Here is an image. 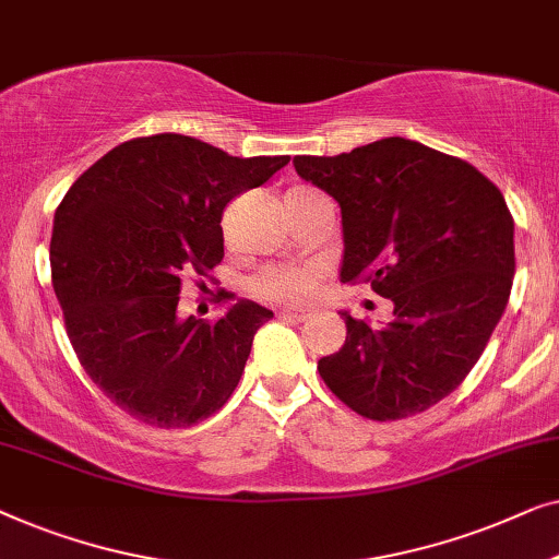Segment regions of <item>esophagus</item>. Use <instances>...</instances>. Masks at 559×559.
Segmentation results:
<instances>
[{
    "mask_svg": "<svg viewBox=\"0 0 559 559\" xmlns=\"http://www.w3.org/2000/svg\"><path fill=\"white\" fill-rule=\"evenodd\" d=\"M281 317L283 319H290V321H306V319H309V311H304V309H283Z\"/></svg>",
    "mask_w": 559,
    "mask_h": 559,
    "instance_id": "obj_1",
    "label": "esophagus"
}]
</instances>
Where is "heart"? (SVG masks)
<instances>
[{
	"label": "heart",
	"mask_w": 559,
	"mask_h": 559,
	"mask_svg": "<svg viewBox=\"0 0 559 559\" xmlns=\"http://www.w3.org/2000/svg\"><path fill=\"white\" fill-rule=\"evenodd\" d=\"M298 192L301 190L288 194ZM313 286H317V271L306 269V265H269L250 278V290L255 296L276 304L306 301L313 294Z\"/></svg>",
	"instance_id": "heart-1"
}]
</instances>
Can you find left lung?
Returning a JSON list of instances; mask_svg holds the SVG:
<instances>
[{"mask_svg": "<svg viewBox=\"0 0 559 559\" xmlns=\"http://www.w3.org/2000/svg\"><path fill=\"white\" fill-rule=\"evenodd\" d=\"M298 177L340 202L342 283L390 298L384 326L352 319L319 359L326 388L369 420L428 411L466 380L507 309L514 219L468 162L390 136L340 156H296Z\"/></svg>", "mask_w": 559, "mask_h": 559, "instance_id": "obj_1", "label": "left lung"}]
</instances>
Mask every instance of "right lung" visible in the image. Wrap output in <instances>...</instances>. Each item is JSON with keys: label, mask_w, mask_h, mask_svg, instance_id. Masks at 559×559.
Masks as SVG:
<instances>
[{"label": "right lung", "mask_w": 559, "mask_h": 559, "mask_svg": "<svg viewBox=\"0 0 559 559\" xmlns=\"http://www.w3.org/2000/svg\"><path fill=\"white\" fill-rule=\"evenodd\" d=\"M286 164L288 156L240 159L182 133H156L100 156L55 210L52 288L68 340L131 418L190 428L238 388L273 311L240 298L217 321L182 319L179 290L223 261L227 202Z\"/></svg>", "instance_id": "obj_1"}]
</instances>
